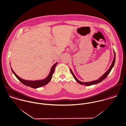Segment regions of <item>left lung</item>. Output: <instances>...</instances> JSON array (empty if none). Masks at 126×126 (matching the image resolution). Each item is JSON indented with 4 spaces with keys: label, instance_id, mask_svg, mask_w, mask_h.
<instances>
[{
    "label": "left lung",
    "instance_id": "1",
    "mask_svg": "<svg viewBox=\"0 0 126 126\" xmlns=\"http://www.w3.org/2000/svg\"><path fill=\"white\" fill-rule=\"evenodd\" d=\"M114 60L113 61V62L110 66V67H109V69L103 74V75L100 78L98 79L97 80H94V81H91V82H81L79 80H78L77 78L76 77V76H75V75L74 74V73H73L72 71L71 70V69H70V71L73 76V77L81 85H85V86H91V85H95V84H98L99 83H100L101 82H102V81H103L107 77V76L109 75V74L110 73L112 69L113 68L114 65V63H115V52H114Z\"/></svg>",
    "mask_w": 126,
    "mask_h": 126
}]
</instances>
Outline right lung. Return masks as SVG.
<instances>
[{"label":"right lung","instance_id":"obj_1","mask_svg":"<svg viewBox=\"0 0 126 126\" xmlns=\"http://www.w3.org/2000/svg\"><path fill=\"white\" fill-rule=\"evenodd\" d=\"M58 63H56L51 67V68L50 69V71L48 75V76L46 78V79H42V80H35V81H29V80H24L23 79H22L20 78L19 77H18L15 73L13 71L12 69L11 68L12 72H13V73L14 74V75L15 76V77L18 79V80H20L23 84H24L25 86H28V87H30L31 88H40L41 87L44 86L45 85H46V84H47L49 82V81L51 80L52 77V75L54 73V69L55 68L56 65H57Z\"/></svg>","mask_w":126,"mask_h":126}]
</instances>
